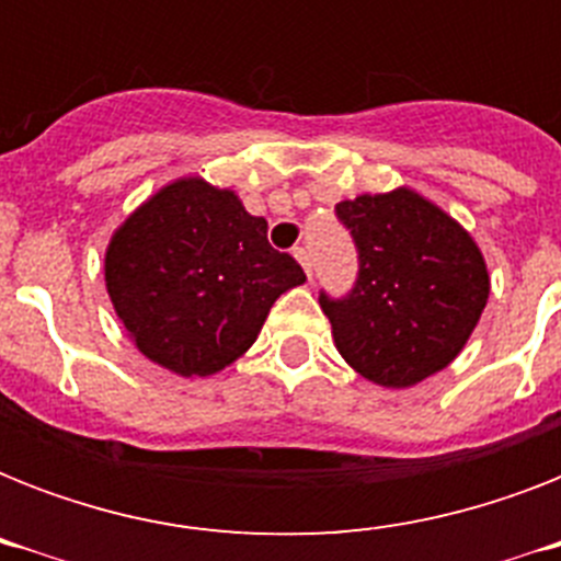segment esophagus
Returning a JSON list of instances; mask_svg holds the SVG:
<instances>
[{
	"mask_svg": "<svg viewBox=\"0 0 561 561\" xmlns=\"http://www.w3.org/2000/svg\"><path fill=\"white\" fill-rule=\"evenodd\" d=\"M294 259L302 264V271H306V276L311 279V271H314V264H311V253H308L306 247H297V250H294Z\"/></svg>",
	"mask_w": 561,
	"mask_h": 561,
	"instance_id": "obj_1",
	"label": "esophagus"
}]
</instances>
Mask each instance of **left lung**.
Wrapping results in <instances>:
<instances>
[{"instance_id":"left-lung-1","label":"left lung","mask_w":561,"mask_h":561,"mask_svg":"<svg viewBox=\"0 0 561 561\" xmlns=\"http://www.w3.org/2000/svg\"><path fill=\"white\" fill-rule=\"evenodd\" d=\"M358 244V282L346 299L320 297L343 360L367 381L408 390L445 369L469 343L489 302L478 241L416 188L337 203Z\"/></svg>"}]
</instances>
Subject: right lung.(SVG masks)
Segmentation results:
<instances>
[{"instance_id":"right-lung-1","label":"right lung","mask_w":561,"mask_h":561,"mask_svg":"<svg viewBox=\"0 0 561 561\" xmlns=\"http://www.w3.org/2000/svg\"><path fill=\"white\" fill-rule=\"evenodd\" d=\"M302 282V267L267 244V220L197 174L139 203L104 253V285L127 337L180 378L236 364L273 302Z\"/></svg>"}]
</instances>
